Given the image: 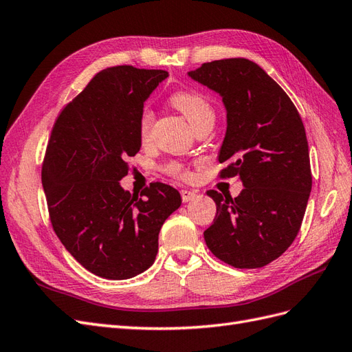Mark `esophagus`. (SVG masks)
Here are the masks:
<instances>
[{"mask_svg":"<svg viewBox=\"0 0 352 352\" xmlns=\"http://www.w3.org/2000/svg\"><path fill=\"white\" fill-rule=\"evenodd\" d=\"M180 195H182V201H184V202L192 201V199L197 197V194L194 192V190H188V189H182V190H180Z\"/></svg>","mask_w":352,"mask_h":352,"instance_id":"1","label":"esophagus"}]
</instances>
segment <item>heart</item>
<instances>
[{
    "instance_id": "1",
    "label": "heart",
    "mask_w": 352,
    "mask_h": 352,
    "mask_svg": "<svg viewBox=\"0 0 352 352\" xmlns=\"http://www.w3.org/2000/svg\"><path fill=\"white\" fill-rule=\"evenodd\" d=\"M170 104L173 107L184 114L185 119L190 123L192 127H197L198 124L204 122H214V110L210 101L195 91H177L172 97H170ZM154 116L150 110H145L141 116V133L142 136H148L151 131ZM168 172L179 176V177H188V173L180 164H170Z\"/></svg>"
}]
</instances>
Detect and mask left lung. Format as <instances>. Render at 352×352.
Segmentation results:
<instances>
[{"mask_svg": "<svg viewBox=\"0 0 352 352\" xmlns=\"http://www.w3.org/2000/svg\"><path fill=\"white\" fill-rule=\"evenodd\" d=\"M188 76L220 95L226 133L221 177L239 176L232 199L208 190L217 212L204 232L210 251L236 269H257L291 247L311 192L308 142L300 114L286 92L257 63L225 58L204 63Z\"/></svg>", "mask_w": 352, "mask_h": 352, "instance_id": "left-lung-1", "label": "left lung"}]
</instances>
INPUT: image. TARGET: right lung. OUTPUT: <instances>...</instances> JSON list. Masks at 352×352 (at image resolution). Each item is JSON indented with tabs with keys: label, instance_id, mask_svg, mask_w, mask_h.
<instances>
[{
	"label": "right lung",
	"instance_id": "add662e5",
	"mask_svg": "<svg viewBox=\"0 0 352 352\" xmlns=\"http://www.w3.org/2000/svg\"><path fill=\"white\" fill-rule=\"evenodd\" d=\"M166 70L116 66L95 74L61 111L42 166L52 228L65 248L91 273L131 279L150 269L158 233L182 198L151 184L138 198L120 180L127 157L141 150L144 102L167 79Z\"/></svg>",
	"mask_w": 352,
	"mask_h": 352
}]
</instances>
